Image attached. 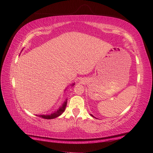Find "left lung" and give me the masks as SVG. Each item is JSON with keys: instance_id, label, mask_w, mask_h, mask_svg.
Masks as SVG:
<instances>
[{"instance_id": "left-lung-1", "label": "left lung", "mask_w": 153, "mask_h": 153, "mask_svg": "<svg viewBox=\"0 0 153 153\" xmlns=\"http://www.w3.org/2000/svg\"><path fill=\"white\" fill-rule=\"evenodd\" d=\"M91 116H93V117H94V116H93V115H91Z\"/></svg>"}]
</instances>
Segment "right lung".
Here are the masks:
<instances>
[{
    "label": "right lung",
    "instance_id": "add662e5",
    "mask_svg": "<svg viewBox=\"0 0 153 153\" xmlns=\"http://www.w3.org/2000/svg\"><path fill=\"white\" fill-rule=\"evenodd\" d=\"M73 85H74V83H73L72 85H71V86ZM67 100L68 99H66V100H65L64 102L63 103V105H62V106L60 107V108H58L56 111H55L54 113H52L50 115H39L38 116L41 117V118H43L44 119H53V118H56L58 116H60L64 112L65 108H66V106L67 105Z\"/></svg>",
    "mask_w": 153,
    "mask_h": 153
}]
</instances>
